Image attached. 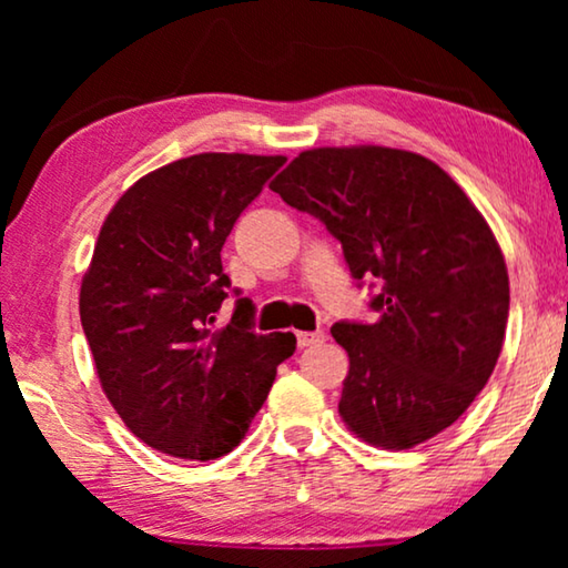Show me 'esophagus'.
<instances>
[{
    "instance_id": "1",
    "label": "esophagus",
    "mask_w": 568,
    "mask_h": 568,
    "mask_svg": "<svg viewBox=\"0 0 568 568\" xmlns=\"http://www.w3.org/2000/svg\"><path fill=\"white\" fill-rule=\"evenodd\" d=\"M323 341H325V333H323V331H313V333H297V346H300V348H307V346L323 344Z\"/></svg>"
}]
</instances>
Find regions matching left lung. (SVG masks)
<instances>
[{"label": "left lung", "mask_w": 568, "mask_h": 568, "mask_svg": "<svg viewBox=\"0 0 568 568\" xmlns=\"http://www.w3.org/2000/svg\"><path fill=\"white\" fill-rule=\"evenodd\" d=\"M271 191L325 224L356 282H379L375 323L331 328L348 429L385 449L445 432L491 377L509 317L507 263L473 201L432 160L375 144L302 152Z\"/></svg>", "instance_id": "left-lung-1"}]
</instances>
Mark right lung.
Returning <instances> with one entry per match:
<instances>
[{"instance_id":"right-lung-1","label":"right lung","mask_w":568,"mask_h":568,"mask_svg":"<svg viewBox=\"0 0 568 568\" xmlns=\"http://www.w3.org/2000/svg\"><path fill=\"white\" fill-rule=\"evenodd\" d=\"M284 162L237 152L175 160L139 178L100 227L82 328L115 414L160 453L227 455L297 346L294 333H255L247 297L214 328L230 290L224 240Z\"/></svg>"}]
</instances>
